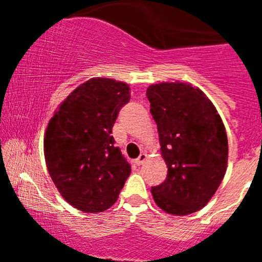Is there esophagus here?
<instances>
[{
  "instance_id": "obj_1",
  "label": "esophagus",
  "mask_w": 262,
  "mask_h": 262,
  "mask_svg": "<svg viewBox=\"0 0 262 262\" xmlns=\"http://www.w3.org/2000/svg\"><path fill=\"white\" fill-rule=\"evenodd\" d=\"M146 160H147L146 153H141V155H139V157L136 160V163L138 166H141V165H143L144 162H146Z\"/></svg>"
}]
</instances>
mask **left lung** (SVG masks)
Masks as SVG:
<instances>
[{"mask_svg": "<svg viewBox=\"0 0 262 262\" xmlns=\"http://www.w3.org/2000/svg\"><path fill=\"white\" fill-rule=\"evenodd\" d=\"M157 124L167 178L150 189L156 204L172 215H187L208 204L226 175L228 139L207 95L185 82L147 89Z\"/></svg>", "mask_w": 262, "mask_h": 262, "instance_id": "obj_1", "label": "left lung"}]
</instances>
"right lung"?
<instances>
[{
  "label": "right lung",
  "mask_w": 262,
  "mask_h": 262,
  "mask_svg": "<svg viewBox=\"0 0 262 262\" xmlns=\"http://www.w3.org/2000/svg\"><path fill=\"white\" fill-rule=\"evenodd\" d=\"M129 90L113 78H91L68 95L47 126L44 157L50 178L81 212L109 209L130 175L112 136L119 110L130 100Z\"/></svg>",
  "instance_id": "add662e5"
}]
</instances>
